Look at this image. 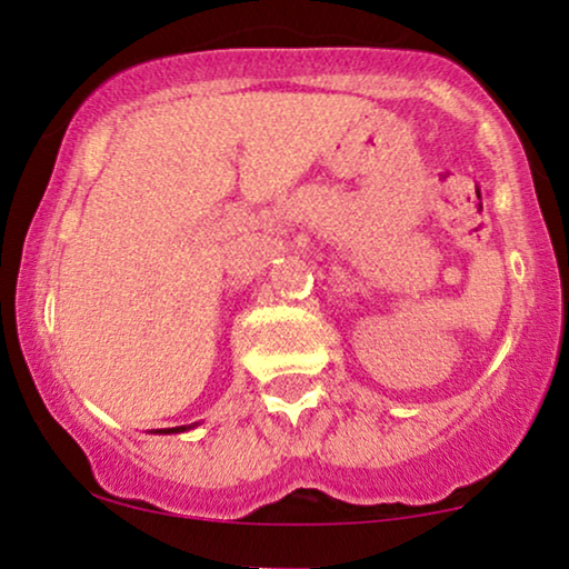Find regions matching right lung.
Returning a JSON list of instances; mask_svg holds the SVG:
<instances>
[{
    "mask_svg": "<svg viewBox=\"0 0 569 569\" xmlns=\"http://www.w3.org/2000/svg\"><path fill=\"white\" fill-rule=\"evenodd\" d=\"M197 427V421L194 423H189V427H171V429H156L153 435H179V431H187V429H194Z\"/></svg>",
    "mask_w": 569,
    "mask_h": 569,
    "instance_id": "obj_1",
    "label": "right lung"
}]
</instances>
